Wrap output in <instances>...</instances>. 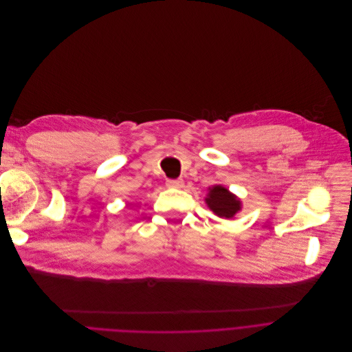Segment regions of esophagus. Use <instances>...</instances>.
<instances>
[{
  "instance_id": "34e87169",
  "label": "esophagus",
  "mask_w": 352,
  "mask_h": 352,
  "mask_svg": "<svg viewBox=\"0 0 352 352\" xmlns=\"http://www.w3.org/2000/svg\"><path fill=\"white\" fill-rule=\"evenodd\" d=\"M166 186L170 188H182L184 186V182L182 179H169L166 180Z\"/></svg>"
}]
</instances>
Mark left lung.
<instances>
[{"label": "left lung", "instance_id": "8db88e82", "mask_svg": "<svg viewBox=\"0 0 352 352\" xmlns=\"http://www.w3.org/2000/svg\"><path fill=\"white\" fill-rule=\"evenodd\" d=\"M205 202L215 215L225 219L234 218V215L241 209V201L226 187L219 184L209 187Z\"/></svg>", "mask_w": 352, "mask_h": 352}]
</instances>
